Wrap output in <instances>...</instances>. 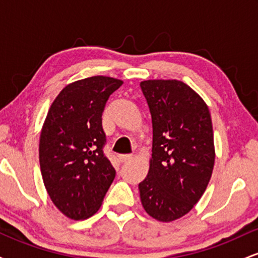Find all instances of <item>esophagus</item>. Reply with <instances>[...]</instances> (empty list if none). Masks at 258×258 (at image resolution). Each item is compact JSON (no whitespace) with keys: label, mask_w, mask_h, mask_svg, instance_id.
Segmentation results:
<instances>
[{"label":"esophagus","mask_w":258,"mask_h":258,"mask_svg":"<svg viewBox=\"0 0 258 258\" xmlns=\"http://www.w3.org/2000/svg\"><path fill=\"white\" fill-rule=\"evenodd\" d=\"M119 159L121 162H126V161H130V160L132 159V155L131 154H122V155H119Z\"/></svg>","instance_id":"34e87169"}]
</instances>
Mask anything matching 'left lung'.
<instances>
[{
	"instance_id": "left-lung-1",
	"label": "left lung",
	"mask_w": 258,
	"mask_h": 258,
	"mask_svg": "<svg viewBox=\"0 0 258 258\" xmlns=\"http://www.w3.org/2000/svg\"><path fill=\"white\" fill-rule=\"evenodd\" d=\"M141 88L152 114L153 154L139 195L148 215L172 222L193 209L211 179V114L205 100L178 80H146Z\"/></svg>"
}]
</instances>
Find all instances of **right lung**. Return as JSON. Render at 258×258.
<instances>
[{
	"instance_id": "right-lung-1",
	"label": "right lung",
	"mask_w": 258,
	"mask_h": 258,
	"mask_svg": "<svg viewBox=\"0 0 258 258\" xmlns=\"http://www.w3.org/2000/svg\"><path fill=\"white\" fill-rule=\"evenodd\" d=\"M123 84L92 76L67 85L53 100L40 135V167L46 190L59 211L86 220L102 206L115 170L103 154L102 112Z\"/></svg>"
}]
</instances>
